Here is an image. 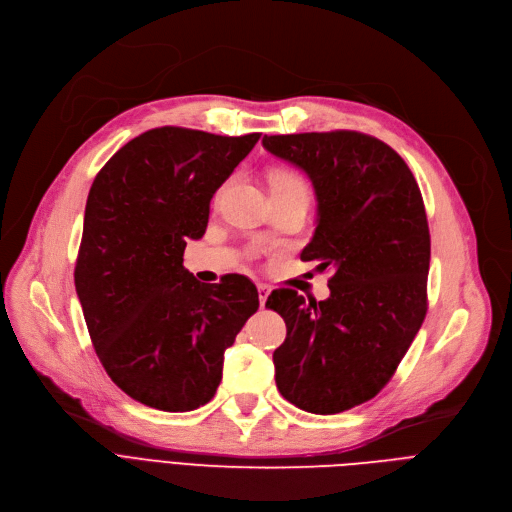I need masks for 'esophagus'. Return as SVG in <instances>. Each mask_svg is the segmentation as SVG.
<instances>
[{
	"label": "esophagus",
	"mask_w": 512,
	"mask_h": 512,
	"mask_svg": "<svg viewBox=\"0 0 512 512\" xmlns=\"http://www.w3.org/2000/svg\"><path fill=\"white\" fill-rule=\"evenodd\" d=\"M257 292H259V305H261V309H263L267 297H270V288H267L265 284H259V286H257Z\"/></svg>",
	"instance_id": "1"
}]
</instances>
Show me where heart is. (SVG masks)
Instances as JSON below:
<instances>
[{
  "mask_svg": "<svg viewBox=\"0 0 512 512\" xmlns=\"http://www.w3.org/2000/svg\"><path fill=\"white\" fill-rule=\"evenodd\" d=\"M270 188H272V195L299 193V195L309 197L307 180L299 172L288 170V168H274L270 172Z\"/></svg>",
  "mask_w": 512,
  "mask_h": 512,
  "instance_id": "1",
  "label": "heart"
}]
</instances>
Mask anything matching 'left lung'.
I'll return each mask as SVG.
<instances>
[{"mask_svg": "<svg viewBox=\"0 0 512 512\" xmlns=\"http://www.w3.org/2000/svg\"><path fill=\"white\" fill-rule=\"evenodd\" d=\"M263 147L313 182L317 228L301 259L334 270L326 301L290 288L267 297L286 324L276 386L307 413H342L390 382L425 319L423 197L405 159L363 132L265 134Z\"/></svg>", "mask_w": 512, "mask_h": 512, "instance_id": "1", "label": "left lung"}]
</instances>
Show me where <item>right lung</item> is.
Here are the masks:
<instances>
[{
  "label": "right lung",
  "mask_w": 512,
  "mask_h": 512,
  "mask_svg": "<svg viewBox=\"0 0 512 512\" xmlns=\"http://www.w3.org/2000/svg\"><path fill=\"white\" fill-rule=\"evenodd\" d=\"M259 137L153 128L93 180L76 294L103 369L151 409L186 413L209 402L224 351L259 309L249 278L201 284L182 265L186 240L205 234L213 193Z\"/></svg>",
  "instance_id": "obj_1"
}]
</instances>
